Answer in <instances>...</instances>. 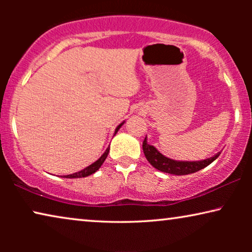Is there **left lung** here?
Returning <instances> with one entry per match:
<instances>
[{
	"label": "left lung",
	"instance_id": "8db88e82",
	"mask_svg": "<svg viewBox=\"0 0 252 252\" xmlns=\"http://www.w3.org/2000/svg\"><path fill=\"white\" fill-rule=\"evenodd\" d=\"M143 153L146 155V158L148 161L153 165L155 168H157L158 171L165 172V173L175 174V175H186L195 173L202 168H204L212 163L213 160H216L219 157V154H217L216 156L208 159L201 160V161H178L170 159V158L165 157L164 155H161L156 148L150 146L147 143V136L143 140L142 143Z\"/></svg>",
	"mask_w": 252,
	"mask_h": 252
}]
</instances>
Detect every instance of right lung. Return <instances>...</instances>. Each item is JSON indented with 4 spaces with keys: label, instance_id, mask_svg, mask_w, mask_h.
<instances>
[{
    "label": "right lung",
    "instance_id": "1",
    "mask_svg": "<svg viewBox=\"0 0 252 252\" xmlns=\"http://www.w3.org/2000/svg\"><path fill=\"white\" fill-rule=\"evenodd\" d=\"M123 124H124V123H122V124H120V125H119L118 127H117V128H116V132H115V133L118 132V129L120 128V127L123 126ZM109 150H110V148H108V149L105 150V153L103 154L102 156L99 157L98 159L95 161V163H93L92 165H89L88 167L84 168V170L80 171V172H75V173H73V174H68V175H65L64 178H85V177H88V175H91V174H93V173H95V172L97 171L98 168L102 166V164L104 163L105 158L108 157Z\"/></svg>",
    "mask_w": 252,
    "mask_h": 252
}]
</instances>
